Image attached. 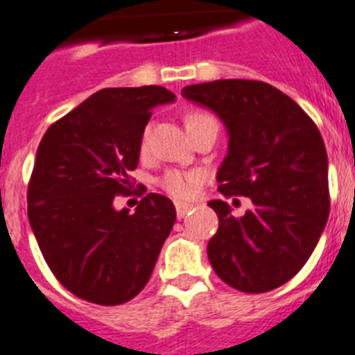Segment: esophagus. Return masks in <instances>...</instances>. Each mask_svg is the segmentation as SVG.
<instances>
[{
  "mask_svg": "<svg viewBox=\"0 0 355 355\" xmlns=\"http://www.w3.org/2000/svg\"><path fill=\"white\" fill-rule=\"evenodd\" d=\"M191 209H193V205H191V203H184V201H175V210H177L178 217H184L185 214L189 212Z\"/></svg>",
  "mask_w": 355,
  "mask_h": 355,
  "instance_id": "obj_1",
  "label": "esophagus"
}]
</instances>
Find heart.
<instances>
[{"mask_svg": "<svg viewBox=\"0 0 355 355\" xmlns=\"http://www.w3.org/2000/svg\"><path fill=\"white\" fill-rule=\"evenodd\" d=\"M212 118L210 114L203 113V111H193V113L187 114L185 118V125L189 127L193 123L203 122V120H209ZM148 139H150V129L146 127L143 130L141 136V150L148 148ZM203 177H201L200 171H177L171 170L161 178V187L166 191L168 194L175 198H189L191 194L196 191L198 185L201 184Z\"/></svg>", "mask_w": 355, "mask_h": 355, "instance_id": "b5f03b06", "label": "heart"}]
</instances>
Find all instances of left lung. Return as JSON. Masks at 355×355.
<instances>
[{
	"label": "left lung",
	"mask_w": 355,
	"mask_h": 355,
	"mask_svg": "<svg viewBox=\"0 0 355 355\" xmlns=\"http://www.w3.org/2000/svg\"><path fill=\"white\" fill-rule=\"evenodd\" d=\"M182 95L212 110L228 130V155L217 171L223 196H248L237 217L223 200L207 254L226 285L263 293L304 267L329 217L327 152L311 118L263 81L219 79L185 86Z\"/></svg>",
	"instance_id": "left-lung-1"
}]
</instances>
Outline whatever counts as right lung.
<instances>
[{"mask_svg": "<svg viewBox=\"0 0 355 355\" xmlns=\"http://www.w3.org/2000/svg\"><path fill=\"white\" fill-rule=\"evenodd\" d=\"M162 86L104 88L56 120L38 145L28 219L54 277L88 302L116 306L148 283L177 212L150 193L136 212L114 210L134 189L152 107L173 102Z\"/></svg>", "mask_w": 355, "mask_h": 355, "instance_id": "1", "label": "right lung"}]
</instances>
